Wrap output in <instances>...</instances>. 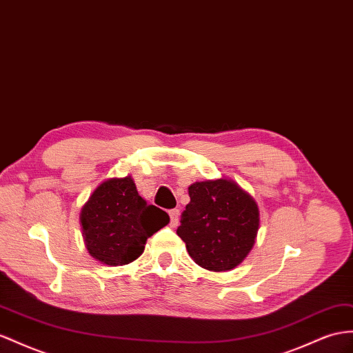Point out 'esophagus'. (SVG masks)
<instances>
[{
    "instance_id": "34e87169",
    "label": "esophagus",
    "mask_w": 353,
    "mask_h": 353,
    "mask_svg": "<svg viewBox=\"0 0 353 353\" xmlns=\"http://www.w3.org/2000/svg\"><path fill=\"white\" fill-rule=\"evenodd\" d=\"M168 214H170V225H171V227H173V228H176L177 225H179L180 212H179L177 209H173V210L168 212Z\"/></svg>"
}]
</instances>
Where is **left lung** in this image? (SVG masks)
<instances>
[{"label":"left lung","instance_id":"8db88e82","mask_svg":"<svg viewBox=\"0 0 353 353\" xmlns=\"http://www.w3.org/2000/svg\"><path fill=\"white\" fill-rule=\"evenodd\" d=\"M177 228L188 254L210 271L237 267L255 245L259 210L254 198L232 180L195 182Z\"/></svg>","mask_w":353,"mask_h":353}]
</instances>
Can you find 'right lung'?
Masks as SVG:
<instances>
[{"label": "right lung", "instance_id": "obj_1", "mask_svg": "<svg viewBox=\"0 0 353 353\" xmlns=\"http://www.w3.org/2000/svg\"><path fill=\"white\" fill-rule=\"evenodd\" d=\"M170 216L149 205L134 180L108 179L99 185L80 212V223L90 256L105 265H125L137 259L150 236L164 228Z\"/></svg>", "mask_w": 353, "mask_h": 353}]
</instances>
